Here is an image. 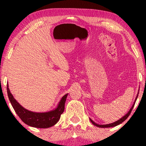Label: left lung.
I'll return each mask as SVG.
<instances>
[{
    "label": "left lung",
    "mask_w": 146,
    "mask_h": 146,
    "mask_svg": "<svg viewBox=\"0 0 146 146\" xmlns=\"http://www.w3.org/2000/svg\"><path fill=\"white\" fill-rule=\"evenodd\" d=\"M139 90H138V92H137V96H136V97H135V100H134V102H133V104L132 106L131 107V108L129 109V110L128 111H127V113H126V114H125L122 117H121L120 119H119L118 120L115 121V122H113V123H108V124H104V125H102V124H98V123L94 122V121L91 118H90V120L92 123L93 125H96V127H104V128H105V127H115V126H116V125H117L120 124V123H122L123 121H124L125 120V119H126L127 118V117H128L129 114H130L131 111V110H132L133 106H134V104H135V101H136V100H137V96H138Z\"/></svg>",
    "instance_id": "left-lung-1"
}]
</instances>
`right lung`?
<instances>
[{
	"label": "right lung",
	"instance_id": "obj_1",
	"mask_svg": "<svg viewBox=\"0 0 146 146\" xmlns=\"http://www.w3.org/2000/svg\"><path fill=\"white\" fill-rule=\"evenodd\" d=\"M7 93L9 100L14 110L22 121L31 127L38 128H48L54 125L60 118V115L64 111V105L68 94L62 98L57 106L52 110L45 112H35L26 109L18 102L14 98L7 84Z\"/></svg>",
	"mask_w": 146,
	"mask_h": 146
}]
</instances>
